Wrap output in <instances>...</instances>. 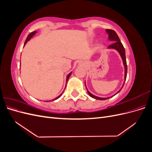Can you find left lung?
I'll list each match as a JSON object with an SVG mask.
<instances>
[{
  "label": "left lung",
  "instance_id": "8db88e82",
  "mask_svg": "<svg viewBox=\"0 0 152 152\" xmlns=\"http://www.w3.org/2000/svg\"><path fill=\"white\" fill-rule=\"evenodd\" d=\"M106 32H107V34L108 35V40L110 41H113V43L111 45H110L108 46V49H115L116 50H117L118 53H119V54L121 55V57L123 61V64L124 66V82L123 83V85L121 87V89L119 90L117 93L115 94L114 95L112 96L111 97H113L115 95H116L117 93H118L119 92L121 91V89H122V87L124 85V83H125V81L126 80V77H127V63H126V52H125V49H124L122 44L121 43L120 39H119L118 36L117 35V34H116V32L114 30H110V29H106ZM85 85H86V82H85ZM86 89L87 93H88L89 95L91 96V98H94L96 99H99V100H105L111 97H108V98H100L98 97V96H96L93 95V94H91L90 92L87 89V87H86Z\"/></svg>",
  "mask_w": 152,
  "mask_h": 152
}]
</instances>
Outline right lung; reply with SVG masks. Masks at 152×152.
I'll return each mask as SVG.
<instances>
[{
  "label": "right lung",
  "instance_id": "right-lung-1",
  "mask_svg": "<svg viewBox=\"0 0 152 152\" xmlns=\"http://www.w3.org/2000/svg\"><path fill=\"white\" fill-rule=\"evenodd\" d=\"M37 33V31H33V32H31V33H30L28 35V37H27V38H26V40H25V44H24V46L25 45V44H26V42H28V41H29L30 40V39L32 37H33L35 34ZM72 72H70V73H69V74L67 75V77H66V82H67V81H68V80L69 79V78H70V75H71V74H72ZM66 86H65V87H66ZM63 92H62V93L60 94V95H59L58 97H56V98H54V99H53V100H49V102L48 101H46V102H52V101H54V100H56V99H58L59 98H60L61 96V95H62V94H63Z\"/></svg>",
  "mask_w": 152,
  "mask_h": 152
}]
</instances>
